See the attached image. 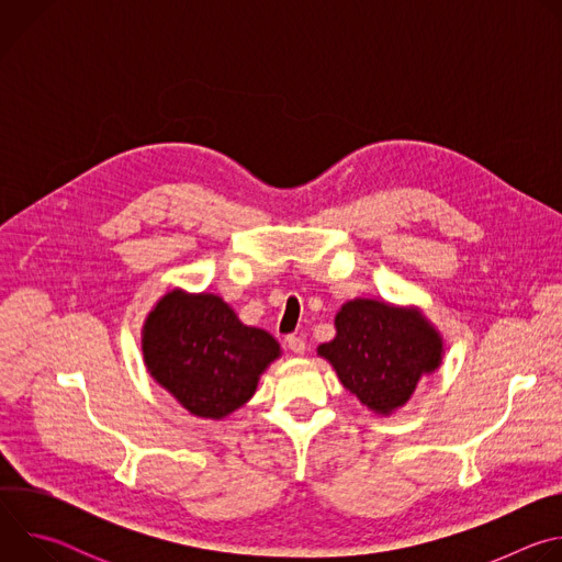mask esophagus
I'll return each instance as SVG.
<instances>
[{
	"label": "esophagus",
	"instance_id": "esophagus-1",
	"mask_svg": "<svg viewBox=\"0 0 562 562\" xmlns=\"http://www.w3.org/2000/svg\"><path fill=\"white\" fill-rule=\"evenodd\" d=\"M286 345H289V349H291L295 356H302V353L306 351V342H304V338H300V336H289V338H286Z\"/></svg>",
	"mask_w": 562,
	"mask_h": 562
}]
</instances>
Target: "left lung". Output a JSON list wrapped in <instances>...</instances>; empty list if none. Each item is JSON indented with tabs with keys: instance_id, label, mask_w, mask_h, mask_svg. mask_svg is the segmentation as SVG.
I'll use <instances>...</instances> for the list:
<instances>
[{
	"instance_id": "1",
	"label": "left lung",
	"mask_w": 562,
	"mask_h": 562,
	"mask_svg": "<svg viewBox=\"0 0 562 562\" xmlns=\"http://www.w3.org/2000/svg\"><path fill=\"white\" fill-rule=\"evenodd\" d=\"M336 338L317 347L362 407L391 416L442 364L445 340L418 306L353 297L336 313Z\"/></svg>"
}]
</instances>
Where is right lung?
<instances>
[{"label":"right lung","mask_w":562,"mask_h":562,"mask_svg":"<svg viewBox=\"0 0 562 562\" xmlns=\"http://www.w3.org/2000/svg\"><path fill=\"white\" fill-rule=\"evenodd\" d=\"M142 353L150 378L189 414L222 420L249 403L282 349L220 295L173 289L144 319Z\"/></svg>","instance_id":"right-lung-1"}]
</instances>
